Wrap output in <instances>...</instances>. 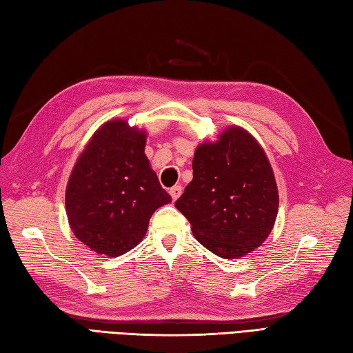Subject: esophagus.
Wrapping results in <instances>:
<instances>
[{"label": "esophagus", "mask_w": 353, "mask_h": 353, "mask_svg": "<svg viewBox=\"0 0 353 353\" xmlns=\"http://www.w3.org/2000/svg\"><path fill=\"white\" fill-rule=\"evenodd\" d=\"M169 193H170L172 199L176 201V199L179 198V195H181V193H183V187H181V185H174V187H172V189L169 190Z\"/></svg>", "instance_id": "obj_1"}]
</instances>
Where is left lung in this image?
Returning a JSON list of instances; mask_svg holds the SVG:
<instances>
[{"label":"left lung","instance_id":"obj_1","mask_svg":"<svg viewBox=\"0 0 353 353\" xmlns=\"http://www.w3.org/2000/svg\"><path fill=\"white\" fill-rule=\"evenodd\" d=\"M193 179L175 207L199 243L219 257H243L274 227L279 192L262 146L245 129L230 126L195 150Z\"/></svg>","mask_w":353,"mask_h":353}]
</instances>
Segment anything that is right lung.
Wrapping results in <instances>:
<instances>
[{"instance_id": "right-lung-1", "label": "right lung", "mask_w": 353, "mask_h": 353, "mask_svg": "<svg viewBox=\"0 0 353 353\" xmlns=\"http://www.w3.org/2000/svg\"><path fill=\"white\" fill-rule=\"evenodd\" d=\"M146 132L116 119L91 137L71 172L65 208L79 241L117 257L139 245L158 207L172 203L145 154Z\"/></svg>"}]
</instances>
